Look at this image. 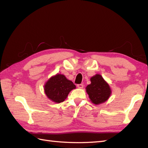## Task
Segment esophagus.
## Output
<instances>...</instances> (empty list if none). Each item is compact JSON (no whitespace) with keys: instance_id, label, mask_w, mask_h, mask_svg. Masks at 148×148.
<instances>
[{"instance_id":"34e87169","label":"esophagus","mask_w":148,"mask_h":148,"mask_svg":"<svg viewBox=\"0 0 148 148\" xmlns=\"http://www.w3.org/2000/svg\"><path fill=\"white\" fill-rule=\"evenodd\" d=\"M77 87L78 88L82 89L83 88V84H77Z\"/></svg>"}]
</instances>
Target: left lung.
I'll return each mask as SVG.
<instances>
[{"mask_svg":"<svg viewBox=\"0 0 148 148\" xmlns=\"http://www.w3.org/2000/svg\"><path fill=\"white\" fill-rule=\"evenodd\" d=\"M91 84L86 87V92L93 103L99 105L105 102L111 95V89L101 75L99 74L90 78Z\"/></svg>","mask_w":148,"mask_h":148,"instance_id":"obj_1","label":"left lung"}]
</instances>
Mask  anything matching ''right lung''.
<instances>
[{
    "label": "right lung",
    "instance_id": "add662e5",
    "mask_svg": "<svg viewBox=\"0 0 148 148\" xmlns=\"http://www.w3.org/2000/svg\"><path fill=\"white\" fill-rule=\"evenodd\" d=\"M76 85L67 79L64 74H56L46 81L44 90L47 97L52 102H64L71 90L76 88Z\"/></svg>",
    "mask_w": 148,
    "mask_h": 148
}]
</instances>
